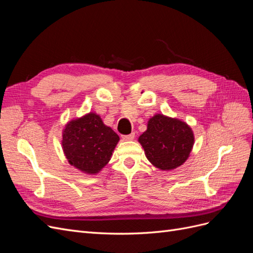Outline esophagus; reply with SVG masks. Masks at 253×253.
<instances>
[{"label":"esophagus","mask_w":253,"mask_h":253,"mask_svg":"<svg viewBox=\"0 0 253 253\" xmlns=\"http://www.w3.org/2000/svg\"><path fill=\"white\" fill-rule=\"evenodd\" d=\"M135 138V133H131L128 135H122V139L124 140H133Z\"/></svg>","instance_id":"34e87169"}]
</instances>
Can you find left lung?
Returning a JSON list of instances; mask_svg holds the SVG:
<instances>
[{
    "label": "left lung",
    "instance_id": "left-lung-1",
    "mask_svg": "<svg viewBox=\"0 0 253 253\" xmlns=\"http://www.w3.org/2000/svg\"><path fill=\"white\" fill-rule=\"evenodd\" d=\"M138 140L153 166L162 170H172L189 157L194 136L185 122L157 114L149 120L147 131Z\"/></svg>",
    "mask_w": 253,
    "mask_h": 253
}]
</instances>
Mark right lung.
Here are the masks:
<instances>
[{
  "mask_svg": "<svg viewBox=\"0 0 253 253\" xmlns=\"http://www.w3.org/2000/svg\"><path fill=\"white\" fill-rule=\"evenodd\" d=\"M118 141L119 136L98 115L89 113L68 122L62 145L68 163L82 172L95 174L110 162Z\"/></svg>",
  "mask_w": 253,
  "mask_h": 253,
  "instance_id": "right-lung-1",
  "label": "right lung"
}]
</instances>
